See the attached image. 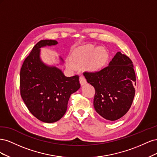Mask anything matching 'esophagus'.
<instances>
[{
    "mask_svg": "<svg viewBox=\"0 0 157 157\" xmlns=\"http://www.w3.org/2000/svg\"><path fill=\"white\" fill-rule=\"evenodd\" d=\"M79 81L81 85H84V84L86 83V78H85L84 76H80L79 78Z\"/></svg>",
    "mask_w": 157,
    "mask_h": 157,
    "instance_id": "obj_1",
    "label": "esophagus"
}]
</instances>
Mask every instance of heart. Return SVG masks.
Masks as SVG:
<instances>
[{
    "label": "heart",
    "instance_id": "obj_1",
    "mask_svg": "<svg viewBox=\"0 0 157 157\" xmlns=\"http://www.w3.org/2000/svg\"><path fill=\"white\" fill-rule=\"evenodd\" d=\"M107 52L100 47L88 45L82 47L71 56L70 61L67 62L68 67L73 69L74 66L82 67L86 66L90 71H98L105 65L107 60Z\"/></svg>",
    "mask_w": 157,
    "mask_h": 157
}]
</instances>
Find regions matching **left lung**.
Listing matches in <instances>:
<instances>
[{
    "label": "left lung",
    "instance_id": "obj_1",
    "mask_svg": "<svg viewBox=\"0 0 157 157\" xmlns=\"http://www.w3.org/2000/svg\"><path fill=\"white\" fill-rule=\"evenodd\" d=\"M83 74L96 90L94 106L99 115L115 121L126 115L134 100L136 84L130 58L118 52L107 67L94 72L85 71Z\"/></svg>",
    "mask_w": 157,
    "mask_h": 157
}]
</instances>
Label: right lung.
<instances>
[{"label": "right lung", "instance_id": "obj_1", "mask_svg": "<svg viewBox=\"0 0 157 157\" xmlns=\"http://www.w3.org/2000/svg\"><path fill=\"white\" fill-rule=\"evenodd\" d=\"M58 44L54 40H42L33 47L20 70V94L32 115L42 122L59 121L67 111L70 96L78 90L79 77H65L56 67H48L40 59L42 46Z\"/></svg>", "mask_w": 157, "mask_h": 157}]
</instances>
